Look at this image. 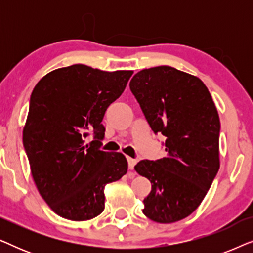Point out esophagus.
I'll use <instances>...</instances> for the list:
<instances>
[{"label": "esophagus", "instance_id": "obj_1", "mask_svg": "<svg viewBox=\"0 0 253 253\" xmlns=\"http://www.w3.org/2000/svg\"><path fill=\"white\" fill-rule=\"evenodd\" d=\"M126 160H127V166H129V169H130V170H132L133 167H134V165H136L137 161L134 160V159L130 158V157H127Z\"/></svg>", "mask_w": 253, "mask_h": 253}]
</instances>
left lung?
I'll return each mask as SVG.
<instances>
[{
  "instance_id": "left-lung-1",
  "label": "left lung",
  "mask_w": 253,
  "mask_h": 253,
  "mask_svg": "<svg viewBox=\"0 0 253 253\" xmlns=\"http://www.w3.org/2000/svg\"><path fill=\"white\" fill-rule=\"evenodd\" d=\"M130 89L154 133L166 136V157L134 166L152 190L143 213L159 223L185 219L198 209L220 168V119L206 85L161 65L137 72Z\"/></svg>"
}]
</instances>
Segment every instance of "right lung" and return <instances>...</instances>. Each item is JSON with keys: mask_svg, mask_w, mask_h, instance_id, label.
<instances>
[{"mask_svg": "<svg viewBox=\"0 0 253 253\" xmlns=\"http://www.w3.org/2000/svg\"><path fill=\"white\" fill-rule=\"evenodd\" d=\"M132 70L102 71L74 64L38 82L23 130L24 147L38 191L57 215L86 221L105 209V186L126 174L120 152L100 151L102 119L122 94ZM94 132L96 141L84 144Z\"/></svg>", "mask_w": 253, "mask_h": 253, "instance_id": "add662e5", "label": "right lung"}]
</instances>
